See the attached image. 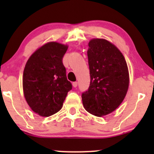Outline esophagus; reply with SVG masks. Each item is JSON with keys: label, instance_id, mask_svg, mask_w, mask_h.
I'll list each match as a JSON object with an SVG mask.
<instances>
[{"label": "esophagus", "instance_id": "34e87169", "mask_svg": "<svg viewBox=\"0 0 154 154\" xmlns=\"http://www.w3.org/2000/svg\"><path fill=\"white\" fill-rule=\"evenodd\" d=\"M72 85H73V86L74 87V88H76V87L77 86V82H73Z\"/></svg>", "mask_w": 154, "mask_h": 154}]
</instances>
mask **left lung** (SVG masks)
<instances>
[{"mask_svg": "<svg viewBox=\"0 0 154 154\" xmlns=\"http://www.w3.org/2000/svg\"><path fill=\"white\" fill-rule=\"evenodd\" d=\"M90 85L82 93L87 112L96 116L109 114L125 99L129 86V73L123 54L114 45L93 38L87 51Z\"/></svg>", "mask_w": 154, "mask_h": 154, "instance_id": "left-lung-1", "label": "left lung"}]
</instances>
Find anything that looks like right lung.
Wrapping results in <instances>:
<instances>
[{"label":"right lung","mask_w":154,"mask_h":154,"mask_svg":"<svg viewBox=\"0 0 154 154\" xmlns=\"http://www.w3.org/2000/svg\"><path fill=\"white\" fill-rule=\"evenodd\" d=\"M67 45L48 42L31 55L23 74V89L27 103L33 112L48 117L62 109L72 88L66 77L63 58Z\"/></svg>","instance_id":"right-lung-1"}]
</instances>
